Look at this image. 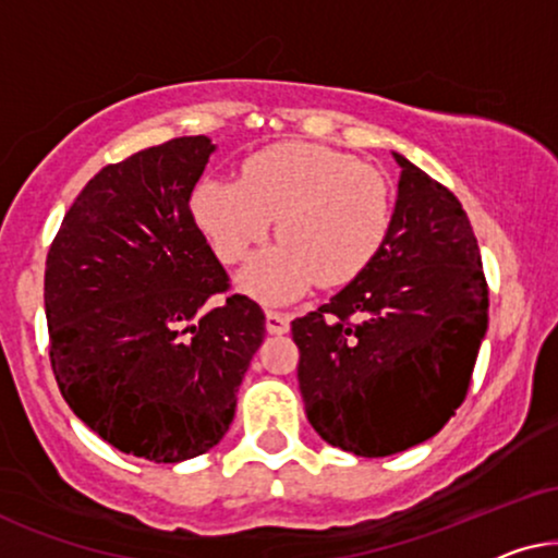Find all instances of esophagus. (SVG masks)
<instances>
[{
  "instance_id": "obj_1",
  "label": "esophagus",
  "mask_w": 558,
  "mask_h": 558,
  "mask_svg": "<svg viewBox=\"0 0 558 558\" xmlns=\"http://www.w3.org/2000/svg\"><path fill=\"white\" fill-rule=\"evenodd\" d=\"M265 329L270 333H286L291 329V318H288V314H280V311H267Z\"/></svg>"
}]
</instances>
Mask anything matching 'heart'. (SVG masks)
<instances>
[{"mask_svg":"<svg viewBox=\"0 0 558 558\" xmlns=\"http://www.w3.org/2000/svg\"><path fill=\"white\" fill-rule=\"evenodd\" d=\"M191 214L214 255L232 265L250 255L278 219L280 242L244 267L240 286L286 303L324 286H347L380 257L392 227V193L383 170L311 143L250 155L240 181L206 178Z\"/></svg>","mask_w":558,"mask_h":558,"instance_id":"heart-1","label":"heart"}]
</instances>
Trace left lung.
Here are the masks:
<instances>
[{"instance_id":"left-lung-1","label":"left lung","mask_w":558,"mask_h":558,"mask_svg":"<svg viewBox=\"0 0 558 558\" xmlns=\"http://www.w3.org/2000/svg\"><path fill=\"white\" fill-rule=\"evenodd\" d=\"M380 257L291 324L306 415L326 444L390 457L444 428L487 331V280L459 198L403 155Z\"/></svg>"}]
</instances>
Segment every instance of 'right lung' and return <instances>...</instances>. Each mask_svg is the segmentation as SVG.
Masks as SVG:
<instances>
[{
	"label": "right lung",
	"instance_id": "add662e5",
	"mask_svg": "<svg viewBox=\"0 0 558 558\" xmlns=\"http://www.w3.org/2000/svg\"><path fill=\"white\" fill-rule=\"evenodd\" d=\"M217 150L175 137L101 168L65 211L46 263L50 365L71 411L124 454L175 464L225 439L265 314L191 214Z\"/></svg>",
	"mask_w": 558,
	"mask_h": 558
}]
</instances>
